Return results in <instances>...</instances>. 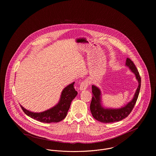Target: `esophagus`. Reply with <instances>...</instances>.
<instances>
[{
    "label": "esophagus",
    "mask_w": 156,
    "mask_h": 156,
    "mask_svg": "<svg viewBox=\"0 0 156 156\" xmlns=\"http://www.w3.org/2000/svg\"><path fill=\"white\" fill-rule=\"evenodd\" d=\"M87 85H88V82L87 81H82L80 84V87H79V90L80 91H83L86 90V88L87 87Z\"/></svg>",
    "instance_id": "1"
}]
</instances>
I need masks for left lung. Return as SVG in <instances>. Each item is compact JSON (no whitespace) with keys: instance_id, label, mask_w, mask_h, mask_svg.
Listing matches in <instances>:
<instances>
[{"instance_id":"obj_1","label":"left lung","mask_w":156,"mask_h":156,"mask_svg":"<svg viewBox=\"0 0 156 156\" xmlns=\"http://www.w3.org/2000/svg\"><path fill=\"white\" fill-rule=\"evenodd\" d=\"M125 65L135 75L136 79L138 82V86L135 91L134 96H133L131 101L120 108H114L104 107L102 105V93L101 90L96 86L93 84V97L90 105V110L93 117L98 121L102 123H112L120 121L128 117L136 102L141 87V77L134 63L129 58H126Z\"/></svg>"}]
</instances>
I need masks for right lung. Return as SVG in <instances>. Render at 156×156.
Masks as SVG:
<instances>
[{
	"mask_svg": "<svg viewBox=\"0 0 156 156\" xmlns=\"http://www.w3.org/2000/svg\"><path fill=\"white\" fill-rule=\"evenodd\" d=\"M75 82L66 86L62 91L58 102L53 107L42 112H33L21 107L26 115L43 123H57L64 119L70 108L71 102L77 96L78 92L74 88Z\"/></svg>",
	"mask_w": 156,
	"mask_h": 156,
	"instance_id": "1",
	"label": "right lung"
}]
</instances>
